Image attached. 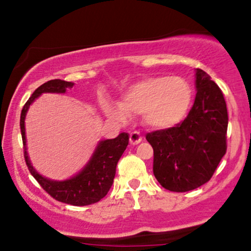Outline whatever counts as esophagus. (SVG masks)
<instances>
[{"label":"esophagus","instance_id":"esophagus-1","mask_svg":"<svg viewBox=\"0 0 251 251\" xmlns=\"http://www.w3.org/2000/svg\"><path fill=\"white\" fill-rule=\"evenodd\" d=\"M141 140H143V137L139 132L134 131L129 134V143H131V145H138L139 143H141Z\"/></svg>","mask_w":251,"mask_h":251}]
</instances>
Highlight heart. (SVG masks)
<instances>
[{
	"mask_svg": "<svg viewBox=\"0 0 251 251\" xmlns=\"http://www.w3.org/2000/svg\"><path fill=\"white\" fill-rule=\"evenodd\" d=\"M193 89L182 77H150L126 87L119 104H107L110 116L143 114V122L154 129H168L183 120L191 108Z\"/></svg>",
	"mask_w": 251,
	"mask_h": 251,
	"instance_id": "obj_1",
	"label": "heart"
}]
</instances>
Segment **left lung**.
<instances>
[{
  "mask_svg": "<svg viewBox=\"0 0 251 251\" xmlns=\"http://www.w3.org/2000/svg\"><path fill=\"white\" fill-rule=\"evenodd\" d=\"M195 87L194 104L182 123L146 134L154 152L153 173L171 192L193 191L208 182L227 151L222 91L201 69L195 70Z\"/></svg>",
  "mask_w": 251,
  "mask_h": 251,
  "instance_id": "1",
  "label": "left lung"
}]
</instances>
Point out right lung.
<instances>
[{
  "mask_svg": "<svg viewBox=\"0 0 251 251\" xmlns=\"http://www.w3.org/2000/svg\"><path fill=\"white\" fill-rule=\"evenodd\" d=\"M75 84L72 81L52 79L35 90L21 112V133L24 146V159L30 173L48 194L57 201L72 206H87L100 201L110 191L116 175L117 164L128 145V134L123 132L114 139L99 141L87 164L76 175L63 181L51 180L35 170L26 151L25 116L30 105L43 93H65Z\"/></svg>",
  "mask_w": 251,
  "mask_h": 251,
  "instance_id": "1",
  "label": "right lung"
}]
</instances>
